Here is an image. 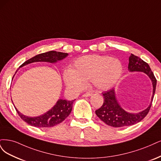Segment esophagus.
I'll list each match as a JSON object with an SVG mask.
<instances>
[{
    "label": "esophagus",
    "instance_id": "obj_1",
    "mask_svg": "<svg viewBox=\"0 0 161 161\" xmlns=\"http://www.w3.org/2000/svg\"><path fill=\"white\" fill-rule=\"evenodd\" d=\"M92 95V93H91V92H87V93H86V94H84V95H83V97H90Z\"/></svg>",
    "mask_w": 161,
    "mask_h": 161
}]
</instances>
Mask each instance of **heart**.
I'll list each match as a JSON object with an SVG mask.
<instances>
[{"instance_id": "obj_1", "label": "heart", "mask_w": 161, "mask_h": 161, "mask_svg": "<svg viewBox=\"0 0 161 161\" xmlns=\"http://www.w3.org/2000/svg\"><path fill=\"white\" fill-rule=\"evenodd\" d=\"M123 72L122 62L106 55H90L81 57L64 75L65 84L75 90H80L90 80L100 90H108L120 80Z\"/></svg>"}]
</instances>
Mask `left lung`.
<instances>
[{"instance_id": "1", "label": "left lung", "mask_w": 161, "mask_h": 161, "mask_svg": "<svg viewBox=\"0 0 161 161\" xmlns=\"http://www.w3.org/2000/svg\"><path fill=\"white\" fill-rule=\"evenodd\" d=\"M128 70L130 72L141 71L146 74L153 84V96L150 105L147 108L138 113H130L124 110L119 104L116 97L114 88L103 93V103L101 108L96 110V114L107 125L112 127H125L133 125L147 115L151 107L154 95L156 90L157 80L148 64L138 57L131 54L129 57Z\"/></svg>"}]
</instances>
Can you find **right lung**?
Here are the masks:
<instances>
[{
	"instance_id": "obj_1",
	"label": "right lung",
	"mask_w": 161,
	"mask_h": 161,
	"mask_svg": "<svg viewBox=\"0 0 161 161\" xmlns=\"http://www.w3.org/2000/svg\"><path fill=\"white\" fill-rule=\"evenodd\" d=\"M67 55H68V53L51 51L35 55L33 58L24 62L19 67H22L28 64L35 63V62H48V63L53 64L58 61L64 59ZM17 71L15 72V74L17 73ZM74 100H75L67 101L59 99L51 110L42 115L35 117L25 116L18 111L16 107L14 108L20 118L25 122L29 124V125L37 128H49L60 124L70 114Z\"/></svg>"
}]
</instances>
